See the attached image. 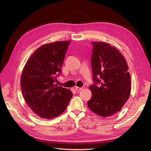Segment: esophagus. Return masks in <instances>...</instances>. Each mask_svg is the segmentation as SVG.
<instances>
[{"instance_id":"esophagus-1","label":"esophagus","mask_w":151,"mask_h":151,"mask_svg":"<svg viewBox=\"0 0 151 151\" xmlns=\"http://www.w3.org/2000/svg\"><path fill=\"white\" fill-rule=\"evenodd\" d=\"M75 89H76V91H80V90H81V89H83V88H80V87L76 86V88H75Z\"/></svg>"}]
</instances>
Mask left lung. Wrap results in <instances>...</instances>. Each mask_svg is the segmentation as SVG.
<instances>
[{
    "label": "left lung",
    "mask_w": 151,
    "mask_h": 151,
    "mask_svg": "<svg viewBox=\"0 0 151 151\" xmlns=\"http://www.w3.org/2000/svg\"><path fill=\"white\" fill-rule=\"evenodd\" d=\"M93 84L89 109L98 115L108 117L120 111L129 99L131 79L129 67L122 54L104 42H91Z\"/></svg>",
    "instance_id": "8db88e82"
}]
</instances>
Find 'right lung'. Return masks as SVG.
Segmentation results:
<instances>
[{
	"instance_id": "add662e5",
	"label": "right lung",
	"mask_w": 151,
	"mask_h": 151,
	"mask_svg": "<svg viewBox=\"0 0 151 151\" xmlns=\"http://www.w3.org/2000/svg\"><path fill=\"white\" fill-rule=\"evenodd\" d=\"M70 41L47 43L31 55L22 71L21 88L25 101L36 115L50 119L65 110L72 93L55 85L62 73L65 53Z\"/></svg>"
}]
</instances>
